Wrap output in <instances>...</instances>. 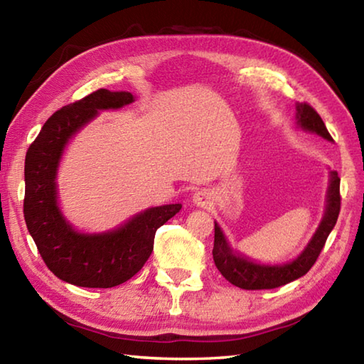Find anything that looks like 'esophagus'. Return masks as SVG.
Returning <instances> with one entry per match:
<instances>
[{"mask_svg": "<svg viewBox=\"0 0 364 364\" xmlns=\"http://www.w3.org/2000/svg\"><path fill=\"white\" fill-rule=\"evenodd\" d=\"M193 202L197 205V207H202V208L208 207V205L211 203V194L207 189L197 191V193L193 196Z\"/></svg>", "mask_w": 364, "mask_h": 364, "instance_id": "obj_1", "label": "esophagus"}]
</instances>
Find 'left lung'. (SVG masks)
Wrapping results in <instances>:
<instances>
[{
	"mask_svg": "<svg viewBox=\"0 0 364 364\" xmlns=\"http://www.w3.org/2000/svg\"><path fill=\"white\" fill-rule=\"evenodd\" d=\"M297 125L302 130L312 132L333 141L329 135L325 122L320 114L310 107L309 103H297L296 107ZM341 211V178L338 171H331V180H329L328 196H326V210L325 216L320 223L318 229L315 230L309 245L304 248L302 253L294 261L287 264H277V266H266V264H257L248 257L237 253L229 247L226 235L223 234L221 228L215 223V245H213V261L218 270L228 282L242 289H272L287 285L299 277L306 275L310 267L314 266L316 257L320 256L329 232L336 226Z\"/></svg>",
	"mask_w": 364,
	"mask_h": 364,
	"instance_id": "8db88e82",
	"label": "left lung"
}]
</instances>
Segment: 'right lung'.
Returning <instances> with one entry per match:
<instances>
[{"mask_svg": "<svg viewBox=\"0 0 364 364\" xmlns=\"http://www.w3.org/2000/svg\"><path fill=\"white\" fill-rule=\"evenodd\" d=\"M134 102L130 92L98 89L55 111L25 157L23 216L49 270L84 288H113L132 279L153 253L156 230L181 210V203L141 211L114 230L82 234L65 220L57 203V168L70 138L98 114Z\"/></svg>", "mask_w": 364, "mask_h": 364, "instance_id": "obj_1", "label": "right lung"}]
</instances>
